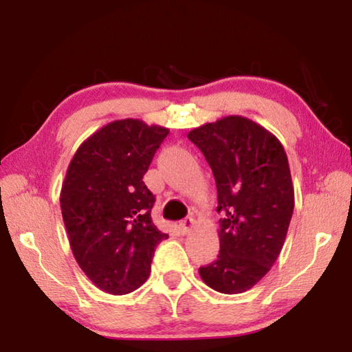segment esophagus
Returning a JSON list of instances; mask_svg holds the SVG:
<instances>
[{
  "instance_id": "esophagus-1",
  "label": "esophagus",
  "mask_w": 352,
  "mask_h": 352,
  "mask_svg": "<svg viewBox=\"0 0 352 352\" xmlns=\"http://www.w3.org/2000/svg\"><path fill=\"white\" fill-rule=\"evenodd\" d=\"M194 223H195L194 217H186L184 220H182L180 223H178V230H180V233L184 236V234H188L190 230H192Z\"/></svg>"
}]
</instances>
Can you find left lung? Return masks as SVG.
<instances>
[{
    "mask_svg": "<svg viewBox=\"0 0 352 352\" xmlns=\"http://www.w3.org/2000/svg\"><path fill=\"white\" fill-rule=\"evenodd\" d=\"M216 178L220 250L199 273L220 294H242L275 264L287 236L295 195L287 155L275 135L242 116L188 133Z\"/></svg>",
    "mask_w": 352,
    "mask_h": 352,
    "instance_id": "obj_1",
    "label": "left lung"
}]
</instances>
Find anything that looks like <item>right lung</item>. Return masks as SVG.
Returning <instances> with one entry per match:
<instances>
[{
  "label": "right lung",
  "instance_id": "1",
  "mask_svg": "<svg viewBox=\"0 0 352 352\" xmlns=\"http://www.w3.org/2000/svg\"><path fill=\"white\" fill-rule=\"evenodd\" d=\"M169 130L121 119L83 141L68 166L60 208L73 254L94 285L130 294L151 275L168 234L153 225L155 195L142 177Z\"/></svg>",
  "mask_w": 352,
  "mask_h": 352
}]
</instances>
